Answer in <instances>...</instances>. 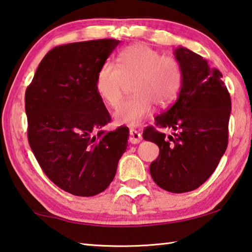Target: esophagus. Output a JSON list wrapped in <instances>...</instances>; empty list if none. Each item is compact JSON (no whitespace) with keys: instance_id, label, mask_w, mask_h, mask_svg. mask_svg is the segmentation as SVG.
I'll use <instances>...</instances> for the list:
<instances>
[{"instance_id":"obj_1","label":"esophagus","mask_w":252,"mask_h":252,"mask_svg":"<svg viewBox=\"0 0 252 252\" xmlns=\"http://www.w3.org/2000/svg\"><path fill=\"white\" fill-rule=\"evenodd\" d=\"M142 140V134L140 133L139 131H136L134 129H130V138H129V142L132 144H136L139 143Z\"/></svg>"}]
</instances>
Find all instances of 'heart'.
I'll list each match as a JSON object with an SVG mask.
<instances>
[{"mask_svg":"<svg viewBox=\"0 0 252 252\" xmlns=\"http://www.w3.org/2000/svg\"><path fill=\"white\" fill-rule=\"evenodd\" d=\"M132 79L133 95L117 105L113 117L118 123L136 126L150 116L155 104L164 108L176 99L181 67L176 59L162 57L149 45H130L119 53L117 65L105 63L97 71V94L106 104H117L126 81Z\"/></svg>","mask_w":252,"mask_h":252,"instance_id":"b5f03b06","label":"heart"}]
</instances>
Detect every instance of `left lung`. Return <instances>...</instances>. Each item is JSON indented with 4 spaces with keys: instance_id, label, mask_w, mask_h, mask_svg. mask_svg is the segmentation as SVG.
I'll use <instances>...</instances> for the list:
<instances>
[{
    "instance_id": "1",
    "label": "left lung",
    "mask_w": 252,
    "mask_h": 252,
    "mask_svg": "<svg viewBox=\"0 0 252 252\" xmlns=\"http://www.w3.org/2000/svg\"><path fill=\"white\" fill-rule=\"evenodd\" d=\"M174 58L181 67V89L172 106L156 117L158 127H170L172 135L148 126L143 139L160 149L150 173L158 186L173 193L197 189L218 167L228 146L231 100L222 74L206 59L178 46Z\"/></svg>"
}]
</instances>
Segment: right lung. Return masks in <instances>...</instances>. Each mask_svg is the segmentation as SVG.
<instances>
[{"instance_id":"add662e5","label":"right lung","mask_w":252,"mask_h":252,"mask_svg":"<svg viewBox=\"0 0 252 252\" xmlns=\"http://www.w3.org/2000/svg\"><path fill=\"white\" fill-rule=\"evenodd\" d=\"M119 43L103 39L57 46L42 60L25 92L34 156L54 185L79 197L104 191L126 150V126L102 130L111 117L95 89L97 71Z\"/></svg>"}]
</instances>
